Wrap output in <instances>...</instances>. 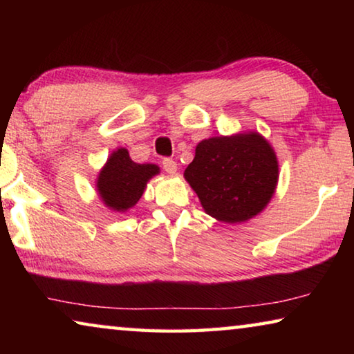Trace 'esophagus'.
I'll list each match as a JSON object with an SVG mask.
<instances>
[{
    "label": "esophagus",
    "mask_w": 354,
    "mask_h": 354,
    "mask_svg": "<svg viewBox=\"0 0 354 354\" xmlns=\"http://www.w3.org/2000/svg\"><path fill=\"white\" fill-rule=\"evenodd\" d=\"M162 165H164V170L167 173H170V175H175L176 170H178V164L173 159H164Z\"/></svg>",
    "instance_id": "obj_1"
}]
</instances>
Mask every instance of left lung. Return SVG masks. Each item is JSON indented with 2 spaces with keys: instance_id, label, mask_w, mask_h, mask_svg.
Here are the masks:
<instances>
[{
  "instance_id": "obj_1",
  "label": "left lung",
  "mask_w": 354,
  "mask_h": 354,
  "mask_svg": "<svg viewBox=\"0 0 354 354\" xmlns=\"http://www.w3.org/2000/svg\"><path fill=\"white\" fill-rule=\"evenodd\" d=\"M278 159L259 133L201 140L184 171L206 214L226 223L256 217L278 184Z\"/></svg>"
}]
</instances>
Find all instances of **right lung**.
Wrapping results in <instances>:
<instances>
[{
    "label": "right lung",
    "mask_w": 354,
    "mask_h": 354,
    "mask_svg": "<svg viewBox=\"0 0 354 354\" xmlns=\"http://www.w3.org/2000/svg\"><path fill=\"white\" fill-rule=\"evenodd\" d=\"M159 173L154 164H136L127 148L113 151L97 178V190L104 205L115 212H127L140 200L147 183Z\"/></svg>",
    "instance_id": "add662e5"
}]
</instances>
